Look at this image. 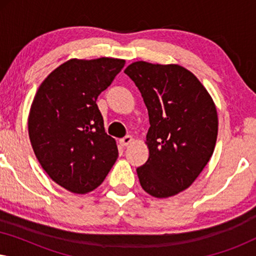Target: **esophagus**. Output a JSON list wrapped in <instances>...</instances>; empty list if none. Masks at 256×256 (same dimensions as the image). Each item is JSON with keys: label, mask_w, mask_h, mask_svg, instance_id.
I'll use <instances>...</instances> for the list:
<instances>
[{"label": "esophagus", "mask_w": 256, "mask_h": 256, "mask_svg": "<svg viewBox=\"0 0 256 256\" xmlns=\"http://www.w3.org/2000/svg\"><path fill=\"white\" fill-rule=\"evenodd\" d=\"M132 142V136H130V135L124 136V138H122L120 140V143H121L122 146H127L130 144Z\"/></svg>", "instance_id": "esophagus-1"}]
</instances>
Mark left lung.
Returning <instances> with one entry per match:
<instances>
[{"mask_svg": "<svg viewBox=\"0 0 256 256\" xmlns=\"http://www.w3.org/2000/svg\"><path fill=\"white\" fill-rule=\"evenodd\" d=\"M149 114V158L136 169L146 194L168 198L188 188L211 158L218 115L211 96L180 65L135 62L124 70Z\"/></svg>", "mask_w": 256, "mask_h": 256, "instance_id": "obj_1", "label": "left lung"}]
</instances>
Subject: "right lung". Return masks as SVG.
Listing matches in <instances>:
<instances>
[{
    "mask_svg": "<svg viewBox=\"0 0 256 256\" xmlns=\"http://www.w3.org/2000/svg\"><path fill=\"white\" fill-rule=\"evenodd\" d=\"M124 59H70L40 84L28 120L31 146L50 178L84 194L102 183L118 156L96 104Z\"/></svg>",
    "mask_w": 256,
    "mask_h": 256,
    "instance_id": "1",
    "label": "right lung"
}]
</instances>
